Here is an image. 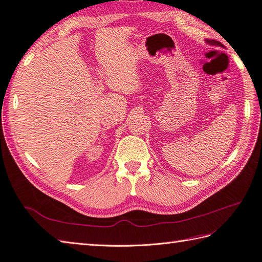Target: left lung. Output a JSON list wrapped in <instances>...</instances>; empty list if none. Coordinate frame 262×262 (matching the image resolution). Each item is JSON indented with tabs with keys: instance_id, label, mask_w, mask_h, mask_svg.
Listing matches in <instances>:
<instances>
[{
	"instance_id": "1",
	"label": "left lung",
	"mask_w": 262,
	"mask_h": 262,
	"mask_svg": "<svg viewBox=\"0 0 262 262\" xmlns=\"http://www.w3.org/2000/svg\"><path fill=\"white\" fill-rule=\"evenodd\" d=\"M208 42L210 43V45H215V46H222V43L220 42V41H216V40H214V39H209L208 40Z\"/></svg>"
}]
</instances>
